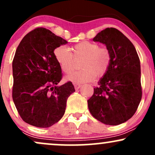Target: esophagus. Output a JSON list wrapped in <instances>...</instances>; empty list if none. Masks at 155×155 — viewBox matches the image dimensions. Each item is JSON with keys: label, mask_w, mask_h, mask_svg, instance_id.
<instances>
[{"label": "esophagus", "mask_w": 155, "mask_h": 155, "mask_svg": "<svg viewBox=\"0 0 155 155\" xmlns=\"http://www.w3.org/2000/svg\"><path fill=\"white\" fill-rule=\"evenodd\" d=\"M74 87H75L76 90H79V89L81 87V84H79L74 83Z\"/></svg>", "instance_id": "34e87169"}]
</instances>
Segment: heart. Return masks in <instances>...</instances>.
Segmentation results:
<instances>
[{"instance_id":"heart-1","label":"heart","mask_w":155,"mask_h":155,"mask_svg":"<svg viewBox=\"0 0 155 155\" xmlns=\"http://www.w3.org/2000/svg\"><path fill=\"white\" fill-rule=\"evenodd\" d=\"M75 58H83L80 66L82 69L66 76L67 81L74 83H84L93 81L96 76L102 77L109 69L111 54L109 49L100 47L95 42H79L72 47ZM54 54L60 68L64 73L71 72L74 68V56L65 46H59L54 49Z\"/></svg>"}]
</instances>
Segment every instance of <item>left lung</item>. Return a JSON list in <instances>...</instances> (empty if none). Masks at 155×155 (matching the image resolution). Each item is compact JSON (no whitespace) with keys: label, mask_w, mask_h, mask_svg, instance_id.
<instances>
[{"label":"left lung","mask_w":155,"mask_h":155,"mask_svg":"<svg viewBox=\"0 0 155 155\" xmlns=\"http://www.w3.org/2000/svg\"><path fill=\"white\" fill-rule=\"evenodd\" d=\"M93 41L109 49L111 63L87 101L89 110L102 123L118 125L134 115L141 100L139 58L130 41L116 28L101 31Z\"/></svg>","instance_id":"left-lung-1"}]
</instances>
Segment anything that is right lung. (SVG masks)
Segmentation results:
<instances>
[{
	"label": "right lung",
	"instance_id": "add662e5",
	"mask_svg": "<svg viewBox=\"0 0 155 155\" xmlns=\"http://www.w3.org/2000/svg\"><path fill=\"white\" fill-rule=\"evenodd\" d=\"M68 41L38 28L19 44L12 63V97L21 118L31 125L49 127L63 117L68 97L75 92L71 81L58 86L61 68L54 51Z\"/></svg>",
	"mask_w": 155,
	"mask_h": 155
}]
</instances>
